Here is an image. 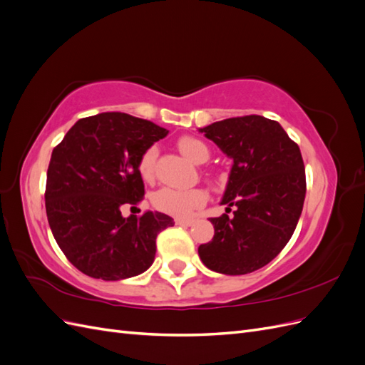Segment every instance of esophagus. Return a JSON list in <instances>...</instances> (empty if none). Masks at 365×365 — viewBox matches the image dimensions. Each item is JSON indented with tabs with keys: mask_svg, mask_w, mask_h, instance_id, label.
I'll use <instances>...</instances> for the list:
<instances>
[{
	"mask_svg": "<svg viewBox=\"0 0 365 365\" xmlns=\"http://www.w3.org/2000/svg\"><path fill=\"white\" fill-rule=\"evenodd\" d=\"M176 225H182V227H190L195 224V219H182V217H178L175 220Z\"/></svg>",
	"mask_w": 365,
	"mask_h": 365,
	"instance_id": "34e87169",
	"label": "esophagus"
}]
</instances>
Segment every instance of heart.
Here are the masks:
<instances>
[{
	"label": "heart",
	"instance_id": "b5f03b06",
	"mask_svg": "<svg viewBox=\"0 0 365 365\" xmlns=\"http://www.w3.org/2000/svg\"><path fill=\"white\" fill-rule=\"evenodd\" d=\"M178 148L184 155L196 164H202L208 160L210 152L204 141L195 137H184L178 141ZM158 155L157 148H149L143 153L138 170L143 180L150 181L153 178V168H155V160ZM207 201L205 192L200 189H173V187H163L158 192L153 193L152 202L160 212L170 215L175 217H187L190 216L195 208L201 207Z\"/></svg>",
	"mask_w": 365,
	"mask_h": 365
}]
</instances>
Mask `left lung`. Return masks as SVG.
I'll list each match as a JSON object with an SVG mask.
<instances>
[{
    "instance_id": "obj_1",
    "label": "left lung",
    "mask_w": 365,
    "mask_h": 365,
    "mask_svg": "<svg viewBox=\"0 0 365 365\" xmlns=\"http://www.w3.org/2000/svg\"><path fill=\"white\" fill-rule=\"evenodd\" d=\"M233 160L215 236L197 252L208 269L242 275L268 264L292 237L306 196L300 148L279 121L245 115L197 129Z\"/></svg>"
}]
</instances>
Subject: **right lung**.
Listing matches in <instances>:
<instances>
[{
	"mask_svg": "<svg viewBox=\"0 0 365 365\" xmlns=\"http://www.w3.org/2000/svg\"><path fill=\"white\" fill-rule=\"evenodd\" d=\"M168 135L149 120L102 113L77 120L53 149L46 210L59 248L83 274L102 280L134 277L155 260V239L173 227L160 212L121 215L145 195L138 163Z\"/></svg>",
	"mask_w": 365,
	"mask_h": 365,
	"instance_id": "right-lung-1",
	"label": "right lung"
}]
</instances>
